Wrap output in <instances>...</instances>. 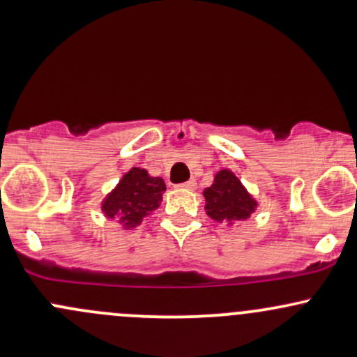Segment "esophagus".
Listing matches in <instances>:
<instances>
[{"mask_svg": "<svg viewBox=\"0 0 357 357\" xmlns=\"http://www.w3.org/2000/svg\"><path fill=\"white\" fill-rule=\"evenodd\" d=\"M178 187H182V189H185V190H195V187H197V183H195L194 178H190V180H187V182L180 183Z\"/></svg>", "mask_w": 357, "mask_h": 357, "instance_id": "34e87169", "label": "esophagus"}]
</instances>
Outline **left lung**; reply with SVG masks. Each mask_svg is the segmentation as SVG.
Wrapping results in <instances>:
<instances>
[{
  "mask_svg": "<svg viewBox=\"0 0 357 357\" xmlns=\"http://www.w3.org/2000/svg\"><path fill=\"white\" fill-rule=\"evenodd\" d=\"M206 214L211 220L225 221L231 226L238 221H245L257 209V201L248 194L240 178L228 168L214 175L213 185L204 189Z\"/></svg>",
  "mask_w": 357,
  "mask_h": 357,
  "instance_id": "1",
  "label": "left lung"
}]
</instances>
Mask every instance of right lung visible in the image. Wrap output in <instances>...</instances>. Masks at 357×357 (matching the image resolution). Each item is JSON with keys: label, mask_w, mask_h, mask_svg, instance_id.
<instances>
[{"label": "right lung", "mask_w": 357, "mask_h": 357, "mask_svg": "<svg viewBox=\"0 0 357 357\" xmlns=\"http://www.w3.org/2000/svg\"><path fill=\"white\" fill-rule=\"evenodd\" d=\"M165 190L163 178L151 177L144 168L132 167L103 199L102 211L105 218L117 220L124 229H132L158 209Z\"/></svg>", "instance_id": "obj_1"}]
</instances>
